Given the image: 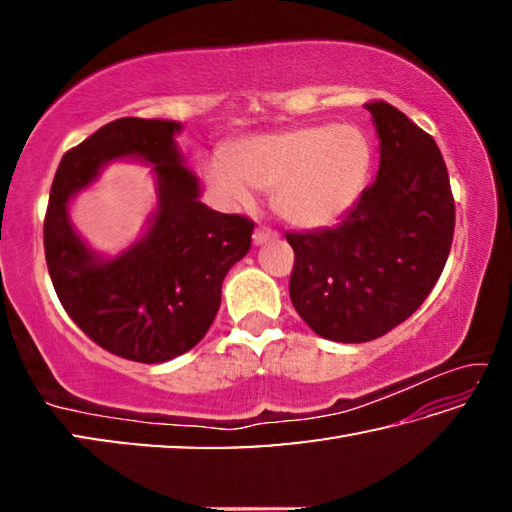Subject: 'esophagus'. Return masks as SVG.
<instances>
[{
  "mask_svg": "<svg viewBox=\"0 0 512 512\" xmlns=\"http://www.w3.org/2000/svg\"><path fill=\"white\" fill-rule=\"evenodd\" d=\"M275 237H277V232L271 228H264V225H259V228H255V232H253L255 246H262V244H266V241H271Z\"/></svg>",
  "mask_w": 512,
  "mask_h": 512,
  "instance_id": "34e87169",
  "label": "esophagus"
}]
</instances>
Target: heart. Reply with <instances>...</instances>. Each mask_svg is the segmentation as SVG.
<instances>
[{
    "instance_id": "b5f03b06",
    "label": "heart",
    "mask_w": 512,
    "mask_h": 512,
    "mask_svg": "<svg viewBox=\"0 0 512 512\" xmlns=\"http://www.w3.org/2000/svg\"><path fill=\"white\" fill-rule=\"evenodd\" d=\"M230 163L212 158L207 185L228 205H248L250 187L273 192V210L298 228H325L357 201L370 169L366 135L354 126H300L237 142Z\"/></svg>"
}]
</instances>
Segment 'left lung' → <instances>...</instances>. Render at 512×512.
Listing matches in <instances>:
<instances>
[{
	"label": "left lung",
	"instance_id": "8db88e82",
	"mask_svg": "<svg viewBox=\"0 0 512 512\" xmlns=\"http://www.w3.org/2000/svg\"><path fill=\"white\" fill-rule=\"evenodd\" d=\"M379 171L334 228L289 232V296L318 336L379 339L404 323L443 273L454 237V196L429 133L386 101L366 103Z\"/></svg>",
	"mask_w": 512,
	"mask_h": 512
}]
</instances>
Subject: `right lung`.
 <instances>
[{"label":"right lung","instance_id":"add662e5","mask_svg":"<svg viewBox=\"0 0 512 512\" xmlns=\"http://www.w3.org/2000/svg\"><path fill=\"white\" fill-rule=\"evenodd\" d=\"M183 124L121 117L67 151L45 216V257L69 318L117 357L162 363L201 343L221 305L223 277L250 250L255 223L201 203V183L176 144ZM115 159L152 164L159 207L145 235L115 258L84 244L68 201Z\"/></svg>","mask_w":512,"mask_h":512}]
</instances>
